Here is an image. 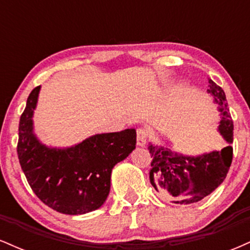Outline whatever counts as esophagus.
<instances>
[{
	"mask_svg": "<svg viewBox=\"0 0 250 250\" xmlns=\"http://www.w3.org/2000/svg\"><path fill=\"white\" fill-rule=\"evenodd\" d=\"M136 143L139 147H145L147 143V131L143 128L137 129L136 131Z\"/></svg>",
	"mask_w": 250,
	"mask_h": 250,
	"instance_id": "34e87169",
	"label": "esophagus"
}]
</instances>
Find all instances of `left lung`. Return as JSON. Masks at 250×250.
<instances>
[{"instance_id": "1", "label": "left lung", "mask_w": 250, "mask_h": 250, "mask_svg": "<svg viewBox=\"0 0 250 250\" xmlns=\"http://www.w3.org/2000/svg\"><path fill=\"white\" fill-rule=\"evenodd\" d=\"M207 93L217 105L220 121L217 125L223 140L228 143L221 150L200 155H185L161 145H149L153 157L149 173L150 183L163 197L177 205L199 202L211 194L226 179L233 160L234 125L222 88L209 80Z\"/></svg>"}]
</instances>
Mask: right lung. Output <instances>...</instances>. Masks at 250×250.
Wrapping results in <instances>:
<instances>
[{
    "instance_id": "right-lung-1",
    "label": "right lung",
    "mask_w": 250,
    "mask_h": 250,
    "mask_svg": "<svg viewBox=\"0 0 250 250\" xmlns=\"http://www.w3.org/2000/svg\"><path fill=\"white\" fill-rule=\"evenodd\" d=\"M41 85L33 89L20 119L17 155L28 183L59 213L82 215L99 209L110 191L111 170L136 148V130L95 134L70 147H51L34 131Z\"/></svg>"
}]
</instances>
